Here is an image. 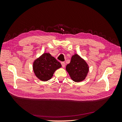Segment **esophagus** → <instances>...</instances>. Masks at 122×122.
Listing matches in <instances>:
<instances>
[{
	"instance_id": "1",
	"label": "esophagus",
	"mask_w": 122,
	"mask_h": 122,
	"mask_svg": "<svg viewBox=\"0 0 122 122\" xmlns=\"http://www.w3.org/2000/svg\"><path fill=\"white\" fill-rule=\"evenodd\" d=\"M61 64L62 67L63 68H64L65 67V63L64 62H61Z\"/></svg>"
}]
</instances>
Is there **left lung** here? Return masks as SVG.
I'll return each mask as SVG.
<instances>
[{
  "label": "left lung",
  "instance_id": "1",
  "mask_svg": "<svg viewBox=\"0 0 122 122\" xmlns=\"http://www.w3.org/2000/svg\"><path fill=\"white\" fill-rule=\"evenodd\" d=\"M66 69L71 78L77 82L85 79L89 70L86 61L77 54L72 56L71 61Z\"/></svg>",
  "mask_w": 122,
  "mask_h": 122
}]
</instances>
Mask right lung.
<instances>
[{"label": "right lung", "mask_w": 122, "mask_h": 122, "mask_svg": "<svg viewBox=\"0 0 122 122\" xmlns=\"http://www.w3.org/2000/svg\"><path fill=\"white\" fill-rule=\"evenodd\" d=\"M61 67L60 62L49 53L43 54L33 64V70L36 76L43 81L50 79L54 72Z\"/></svg>", "instance_id": "obj_1"}]
</instances>
